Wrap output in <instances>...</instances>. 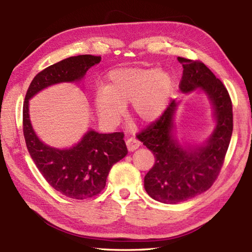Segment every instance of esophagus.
Returning <instances> with one entry per match:
<instances>
[{
  "label": "esophagus",
  "mask_w": 252,
  "mask_h": 252,
  "mask_svg": "<svg viewBox=\"0 0 252 252\" xmlns=\"http://www.w3.org/2000/svg\"><path fill=\"white\" fill-rule=\"evenodd\" d=\"M126 146H127L128 151L132 152L134 150H137L138 147L140 146V141L136 138H129V139H127V141H126Z\"/></svg>",
  "instance_id": "obj_1"
}]
</instances>
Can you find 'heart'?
<instances>
[{"label": "heart", "instance_id": "b5f03b06", "mask_svg": "<svg viewBox=\"0 0 252 252\" xmlns=\"http://www.w3.org/2000/svg\"><path fill=\"white\" fill-rule=\"evenodd\" d=\"M174 81L169 72L158 68H125L109 73L102 90L95 95L98 115L106 123H115L131 102L132 113L142 122H152L168 105Z\"/></svg>", "mask_w": 252, "mask_h": 252}]
</instances>
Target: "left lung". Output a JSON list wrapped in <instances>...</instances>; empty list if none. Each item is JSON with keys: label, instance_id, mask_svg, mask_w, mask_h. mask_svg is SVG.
Masks as SVG:
<instances>
[{"label": "left lung", "instance_id": "1", "mask_svg": "<svg viewBox=\"0 0 252 252\" xmlns=\"http://www.w3.org/2000/svg\"><path fill=\"white\" fill-rule=\"evenodd\" d=\"M177 60L184 68L181 91L203 90L213 103L217 124L204 145L185 149L173 134V115L179 105L173 99L156 121L138 133L155 157L144 176L146 192L168 204L191 199L212 187L222 168L233 131L232 101L223 83L201 61Z\"/></svg>", "mask_w": 252, "mask_h": 252}]
</instances>
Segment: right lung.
Masks as SVG:
<instances>
[{
    "mask_svg": "<svg viewBox=\"0 0 252 252\" xmlns=\"http://www.w3.org/2000/svg\"><path fill=\"white\" fill-rule=\"evenodd\" d=\"M100 61L101 57L83 54L47 67L34 77L23 102V136L31 157L49 185L76 200L93 198L102 191L110 169L128 153L124 132L90 130L71 149H53L35 134L29 118V99L49 85L81 80Z\"/></svg>",
    "mask_w": 252,
    "mask_h": 252,
    "instance_id": "right-lung-1",
    "label": "right lung"
}]
</instances>
